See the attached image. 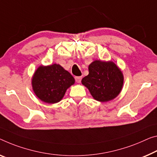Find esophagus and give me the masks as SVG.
Returning a JSON list of instances; mask_svg holds the SVG:
<instances>
[{
  "instance_id": "obj_1",
  "label": "esophagus",
  "mask_w": 157,
  "mask_h": 157,
  "mask_svg": "<svg viewBox=\"0 0 157 157\" xmlns=\"http://www.w3.org/2000/svg\"><path fill=\"white\" fill-rule=\"evenodd\" d=\"M81 78H82L81 76H76V77H75V80H76V83H81Z\"/></svg>"
}]
</instances>
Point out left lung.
Here are the masks:
<instances>
[{
	"instance_id": "obj_1",
	"label": "left lung",
	"mask_w": 157,
	"mask_h": 157,
	"mask_svg": "<svg viewBox=\"0 0 157 157\" xmlns=\"http://www.w3.org/2000/svg\"><path fill=\"white\" fill-rule=\"evenodd\" d=\"M89 74L81 83L95 100L107 102L119 95L124 77L119 67L112 61L95 60L88 66Z\"/></svg>"
}]
</instances>
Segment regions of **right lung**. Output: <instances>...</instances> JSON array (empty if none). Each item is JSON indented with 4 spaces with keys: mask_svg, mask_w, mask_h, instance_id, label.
<instances>
[{
    "mask_svg": "<svg viewBox=\"0 0 157 157\" xmlns=\"http://www.w3.org/2000/svg\"><path fill=\"white\" fill-rule=\"evenodd\" d=\"M74 83L71 74L58 64L40 65L31 78L33 93L42 102L48 104L61 101L67 89Z\"/></svg>",
    "mask_w": 157,
    "mask_h": 157,
    "instance_id": "1",
    "label": "right lung"
}]
</instances>
